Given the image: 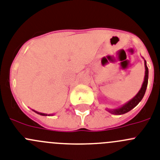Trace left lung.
Masks as SVG:
<instances>
[{
  "label": "left lung",
  "mask_w": 160,
  "mask_h": 160,
  "mask_svg": "<svg viewBox=\"0 0 160 160\" xmlns=\"http://www.w3.org/2000/svg\"><path fill=\"white\" fill-rule=\"evenodd\" d=\"M144 65H145V77H144V80H143V83L142 84V87H141L140 90L139 91V92L132 98V100H129L128 103H126L125 104H123V106H121L120 108H118L116 109H108L110 113L114 115H123L124 113L128 112L129 111L132 110V108L136 107V105L139 103V102L142 100L143 96L145 94V92H146L147 87H148V68L147 66L146 60H144Z\"/></svg>",
  "instance_id": "left-lung-1"
}]
</instances>
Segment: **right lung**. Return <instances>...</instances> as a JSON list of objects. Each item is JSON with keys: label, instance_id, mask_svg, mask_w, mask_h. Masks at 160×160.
Returning <instances> with one entry per match:
<instances>
[{"label": "right lung", "instance_id": "right-lung-1", "mask_svg": "<svg viewBox=\"0 0 160 160\" xmlns=\"http://www.w3.org/2000/svg\"><path fill=\"white\" fill-rule=\"evenodd\" d=\"M33 111V112H37V114H39V115H41V116H48V115L47 114H45V113H41V112H36V111H34V110H32ZM48 116H50V115H48Z\"/></svg>", "mask_w": 160, "mask_h": 160}]
</instances>
